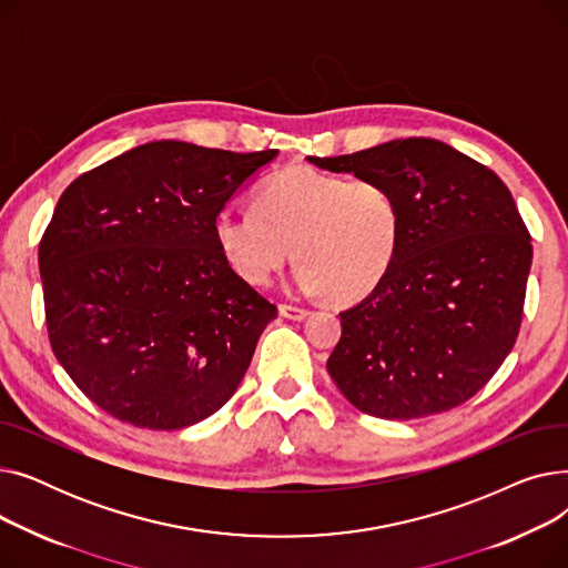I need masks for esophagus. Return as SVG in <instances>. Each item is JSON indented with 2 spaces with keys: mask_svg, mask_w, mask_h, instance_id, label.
I'll use <instances>...</instances> for the list:
<instances>
[{
  "mask_svg": "<svg viewBox=\"0 0 568 568\" xmlns=\"http://www.w3.org/2000/svg\"><path fill=\"white\" fill-rule=\"evenodd\" d=\"M278 313H281L283 317H287V320H294V322H300V320H306V317H308V311H306V308L292 306V304H281V306H278Z\"/></svg>",
  "mask_w": 568,
  "mask_h": 568,
  "instance_id": "1",
  "label": "esophagus"
}]
</instances>
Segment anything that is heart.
<instances>
[{
    "label": "heart",
    "instance_id": "b5f03b06",
    "mask_svg": "<svg viewBox=\"0 0 568 568\" xmlns=\"http://www.w3.org/2000/svg\"><path fill=\"white\" fill-rule=\"evenodd\" d=\"M214 236L232 272L251 285H266L294 255L302 292L354 302L389 274L403 216L396 193L377 179L294 165L266 179L255 206H223Z\"/></svg>",
    "mask_w": 568,
    "mask_h": 568
}]
</instances>
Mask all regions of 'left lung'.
<instances>
[{"instance_id":"1","label":"left lung","mask_w":568,"mask_h":568,"mask_svg":"<svg viewBox=\"0 0 568 568\" xmlns=\"http://www.w3.org/2000/svg\"><path fill=\"white\" fill-rule=\"evenodd\" d=\"M329 172L377 179L400 204L394 266L341 313L326 371L379 419H422L469 400L516 345L531 236L501 179L430 138L392 140L334 159Z\"/></svg>"}]
</instances>
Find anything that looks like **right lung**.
Listing matches in <instances>:
<instances>
[{
	"mask_svg": "<svg viewBox=\"0 0 568 568\" xmlns=\"http://www.w3.org/2000/svg\"><path fill=\"white\" fill-rule=\"evenodd\" d=\"M278 149L146 142L80 174L39 246L48 336L114 419L179 430L221 409L278 311L225 262L214 221Z\"/></svg>",
	"mask_w": 568,
	"mask_h": 568,
	"instance_id": "obj_1",
	"label": "right lung"
}]
</instances>
